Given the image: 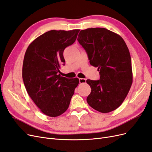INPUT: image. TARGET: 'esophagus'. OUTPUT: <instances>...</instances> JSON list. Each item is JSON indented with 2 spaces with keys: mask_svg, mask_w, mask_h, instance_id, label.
Wrapping results in <instances>:
<instances>
[{
  "mask_svg": "<svg viewBox=\"0 0 152 152\" xmlns=\"http://www.w3.org/2000/svg\"><path fill=\"white\" fill-rule=\"evenodd\" d=\"M86 82V79H82V78H80V79H79V82H80V84L85 83Z\"/></svg>",
  "mask_w": 152,
  "mask_h": 152,
  "instance_id": "1",
  "label": "esophagus"
}]
</instances>
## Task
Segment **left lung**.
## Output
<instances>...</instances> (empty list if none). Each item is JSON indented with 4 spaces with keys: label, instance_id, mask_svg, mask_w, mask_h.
Listing matches in <instances>:
<instances>
[{
    "label": "left lung",
    "instance_id": "left-lung-1",
    "mask_svg": "<svg viewBox=\"0 0 152 152\" xmlns=\"http://www.w3.org/2000/svg\"><path fill=\"white\" fill-rule=\"evenodd\" d=\"M78 37L100 75L98 80H86L91 88L87 102L99 112H112L123 103L132 84L129 50L120 35L104 28L82 30Z\"/></svg>",
    "mask_w": 152,
    "mask_h": 152
}]
</instances>
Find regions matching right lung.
Returning <instances> with one entry per match:
<instances>
[{
  "label": "right lung",
  "mask_w": 152,
  "mask_h": 152,
  "mask_svg": "<svg viewBox=\"0 0 152 152\" xmlns=\"http://www.w3.org/2000/svg\"><path fill=\"white\" fill-rule=\"evenodd\" d=\"M80 30H50L40 35L27 48L22 77L27 93L41 112L56 117L66 111L78 78L67 79L59 74L65 62V49L75 42Z\"/></svg>",
  "instance_id": "1"
}]
</instances>
